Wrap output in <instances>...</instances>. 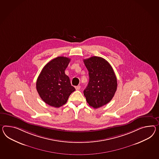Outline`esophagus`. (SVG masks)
<instances>
[{"mask_svg":"<svg viewBox=\"0 0 159 159\" xmlns=\"http://www.w3.org/2000/svg\"><path fill=\"white\" fill-rule=\"evenodd\" d=\"M75 89L77 90H78L80 89V88H81V86L78 85L77 86H75Z\"/></svg>","mask_w":159,"mask_h":159,"instance_id":"esophagus-1","label":"esophagus"}]
</instances>
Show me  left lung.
Segmentation results:
<instances>
[{
	"mask_svg": "<svg viewBox=\"0 0 159 159\" xmlns=\"http://www.w3.org/2000/svg\"><path fill=\"white\" fill-rule=\"evenodd\" d=\"M89 71V81L84 90L86 102L98 108L108 103L117 89V80L110 63L102 57H92L84 59Z\"/></svg>",
	"mask_w": 159,
	"mask_h": 159,
	"instance_id": "1",
	"label": "left lung"
}]
</instances>
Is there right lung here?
<instances>
[{
  "mask_svg": "<svg viewBox=\"0 0 159 159\" xmlns=\"http://www.w3.org/2000/svg\"><path fill=\"white\" fill-rule=\"evenodd\" d=\"M70 59L59 57L48 62L37 78L36 89L46 104L58 108L66 103L71 94L75 90L65 73Z\"/></svg>",
  "mask_w": 159,
  "mask_h": 159,
  "instance_id": "1",
  "label": "right lung"
}]
</instances>
